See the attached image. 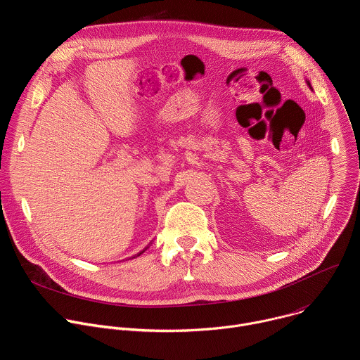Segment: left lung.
Returning a JSON list of instances; mask_svg holds the SVG:
<instances>
[{"label":"left lung","instance_id":"8db88e82","mask_svg":"<svg viewBox=\"0 0 360 360\" xmlns=\"http://www.w3.org/2000/svg\"><path fill=\"white\" fill-rule=\"evenodd\" d=\"M306 84H307V86H309V88L312 89V86H311V82H309V81H307V79H306Z\"/></svg>","mask_w":360,"mask_h":360}]
</instances>
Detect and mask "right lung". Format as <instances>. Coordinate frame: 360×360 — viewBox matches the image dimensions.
Returning a JSON list of instances; mask_svg holds the SVG:
<instances>
[{"mask_svg":"<svg viewBox=\"0 0 360 360\" xmlns=\"http://www.w3.org/2000/svg\"><path fill=\"white\" fill-rule=\"evenodd\" d=\"M146 248H148V246H146ZM146 248H145V249H146ZM145 249H143V250H141V252H139V253H136V255H135V256H132V258H136V256H139V255H141V253H143V252H145Z\"/></svg>","mask_w":360,"mask_h":360,"instance_id":"obj_1","label":"right lung"}]
</instances>
